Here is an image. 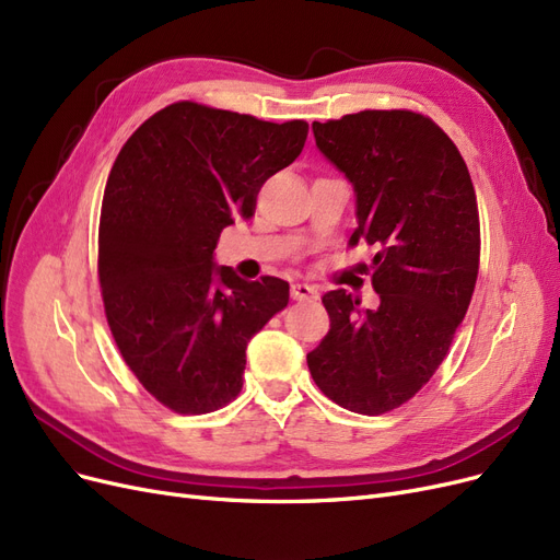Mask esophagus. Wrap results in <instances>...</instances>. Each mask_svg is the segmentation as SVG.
I'll list each match as a JSON object with an SVG mask.
<instances>
[{
  "instance_id": "obj_1",
  "label": "esophagus",
  "mask_w": 560,
  "mask_h": 560,
  "mask_svg": "<svg viewBox=\"0 0 560 560\" xmlns=\"http://www.w3.org/2000/svg\"><path fill=\"white\" fill-rule=\"evenodd\" d=\"M317 296H319V292L315 284H308V282L292 284V299H296V301H315Z\"/></svg>"
}]
</instances>
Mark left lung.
<instances>
[{
  "label": "left lung",
  "instance_id": "left-lung-1",
  "mask_svg": "<svg viewBox=\"0 0 560 560\" xmlns=\"http://www.w3.org/2000/svg\"><path fill=\"white\" fill-rule=\"evenodd\" d=\"M315 144L354 191L350 245L366 241L381 303L322 296L329 331L308 352L317 387L348 411L409 401L444 362L479 273V210L460 151L428 116L366 109L313 124Z\"/></svg>",
  "mask_w": 560,
  "mask_h": 560
}]
</instances>
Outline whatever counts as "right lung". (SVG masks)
Masks as SVG:
<instances>
[{"mask_svg":"<svg viewBox=\"0 0 560 560\" xmlns=\"http://www.w3.org/2000/svg\"><path fill=\"white\" fill-rule=\"evenodd\" d=\"M306 138V121L175 103L118 151L100 214V287L126 364L167 409L210 413L238 397L249 338L290 301L280 278L217 266L214 247Z\"/></svg>","mask_w":560,"mask_h":560,"instance_id":"1","label":"right lung"}]
</instances>
